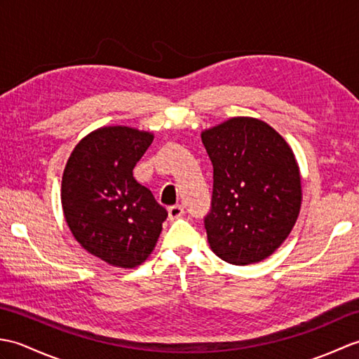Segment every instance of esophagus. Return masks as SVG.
Listing matches in <instances>:
<instances>
[{"mask_svg": "<svg viewBox=\"0 0 359 359\" xmlns=\"http://www.w3.org/2000/svg\"><path fill=\"white\" fill-rule=\"evenodd\" d=\"M184 212H185V210L182 205H172V207L168 208V216H170V220H175V219L182 217L184 216Z\"/></svg>", "mask_w": 359, "mask_h": 359, "instance_id": "esophagus-1", "label": "esophagus"}]
</instances>
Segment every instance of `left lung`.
Masks as SVG:
<instances>
[{
  "instance_id": "left-lung-1",
  "label": "left lung",
  "mask_w": 359,
  "mask_h": 359,
  "mask_svg": "<svg viewBox=\"0 0 359 359\" xmlns=\"http://www.w3.org/2000/svg\"><path fill=\"white\" fill-rule=\"evenodd\" d=\"M212 163L211 208L203 217L211 250L225 262L269 257L301 208L299 168L287 142L261 120L234 117L202 133Z\"/></svg>"
}]
</instances>
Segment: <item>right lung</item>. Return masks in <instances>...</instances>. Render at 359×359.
<instances>
[{"label":"right lung","mask_w":359,"mask_h":359,"mask_svg":"<svg viewBox=\"0 0 359 359\" xmlns=\"http://www.w3.org/2000/svg\"><path fill=\"white\" fill-rule=\"evenodd\" d=\"M151 143L149 133L100 128L74 148L63 172L62 205L74 238L121 269H134L151 255L168 217L133 175Z\"/></svg>","instance_id":"add662e5"}]
</instances>
